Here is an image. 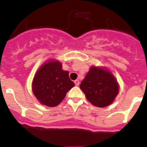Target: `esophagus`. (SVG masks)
Segmentation results:
<instances>
[{
  "label": "esophagus",
  "instance_id": "obj_1",
  "mask_svg": "<svg viewBox=\"0 0 147 147\" xmlns=\"http://www.w3.org/2000/svg\"><path fill=\"white\" fill-rule=\"evenodd\" d=\"M74 83H75V84H76V86H79V81L78 80V79H76V80H75L74 81Z\"/></svg>",
  "mask_w": 147,
  "mask_h": 147
}]
</instances>
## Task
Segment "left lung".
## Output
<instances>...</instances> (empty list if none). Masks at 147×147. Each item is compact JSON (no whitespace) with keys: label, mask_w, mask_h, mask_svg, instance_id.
<instances>
[{"label":"left lung","mask_w":147,"mask_h":147,"mask_svg":"<svg viewBox=\"0 0 147 147\" xmlns=\"http://www.w3.org/2000/svg\"><path fill=\"white\" fill-rule=\"evenodd\" d=\"M80 88L90 103L100 108L111 104L119 93V84L116 78L103 67L91 66L81 82Z\"/></svg>","instance_id":"left-lung-1"}]
</instances>
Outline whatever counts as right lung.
I'll return each instance as SVG.
<instances>
[{"instance_id":"obj_1","label":"right lung","mask_w":147,"mask_h":147,"mask_svg":"<svg viewBox=\"0 0 147 147\" xmlns=\"http://www.w3.org/2000/svg\"><path fill=\"white\" fill-rule=\"evenodd\" d=\"M62 63L49 60L41 65L33 79L32 90L40 103L49 107L60 104L75 84L69 78V72L63 71Z\"/></svg>"}]
</instances>
